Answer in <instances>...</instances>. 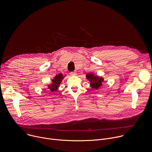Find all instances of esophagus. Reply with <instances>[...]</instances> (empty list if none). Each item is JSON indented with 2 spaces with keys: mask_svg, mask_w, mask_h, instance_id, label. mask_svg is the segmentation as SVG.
Returning a JSON list of instances; mask_svg holds the SVG:
<instances>
[{
  "mask_svg": "<svg viewBox=\"0 0 152 152\" xmlns=\"http://www.w3.org/2000/svg\"><path fill=\"white\" fill-rule=\"evenodd\" d=\"M70 74L71 75H72V76H75V75H76V73L75 72H72L70 73Z\"/></svg>",
  "mask_w": 152,
  "mask_h": 152,
  "instance_id": "1",
  "label": "esophagus"
}]
</instances>
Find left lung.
Here are the masks:
<instances>
[{
    "label": "left lung",
    "mask_w": 152,
    "mask_h": 152,
    "mask_svg": "<svg viewBox=\"0 0 152 152\" xmlns=\"http://www.w3.org/2000/svg\"><path fill=\"white\" fill-rule=\"evenodd\" d=\"M86 78L90 82V86L93 89L97 90L102 85L104 79L102 77H99L92 73H88L86 75Z\"/></svg>",
    "instance_id": "obj_1"
}]
</instances>
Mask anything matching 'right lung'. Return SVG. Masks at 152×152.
<instances>
[{
	"label": "right lung",
	"instance_id": "1",
	"mask_svg": "<svg viewBox=\"0 0 152 152\" xmlns=\"http://www.w3.org/2000/svg\"><path fill=\"white\" fill-rule=\"evenodd\" d=\"M64 76H62V75L61 73L59 74V75H56L55 76V77H54V79L52 80V83L49 85L48 86L47 90H48L49 92L53 93V92H55L57 89L58 88L59 86L62 81V80L64 79Z\"/></svg>",
	"mask_w": 152,
	"mask_h": 152
}]
</instances>
